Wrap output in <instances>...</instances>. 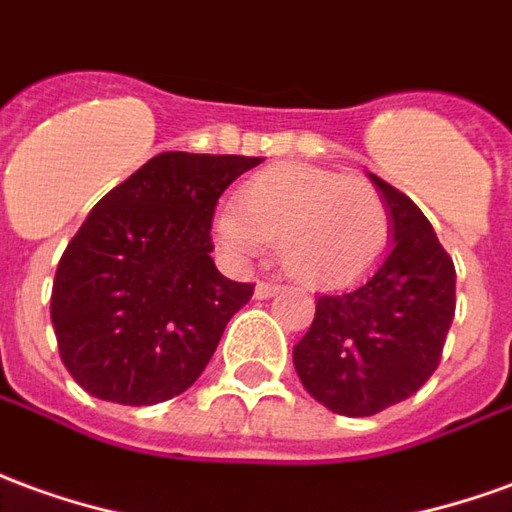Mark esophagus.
<instances>
[{
	"instance_id": "34e87169",
	"label": "esophagus",
	"mask_w": 512,
	"mask_h": 512,
	"mask_svg": "<svg viewBox=\"0 0 512 512\" xmlns=\"http://www.w3.org/2000/svg\"><path fill=\"white\" fill-rule=\"evenodd\" d=\"M277 293H280V285H274V282H257L255 285V299H271Z\"/></svg>"
}]
</instances>
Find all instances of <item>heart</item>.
Instances as JSON below:
<instances>
[{
	"instance_id": "obj_1",
	"label": "heart",
	"mask_w": 512,
	"mask_h": 512,
	"mask_svg": "<svg viewBox=\"0 0 512 512\" xmlns=\"http://www.w3.org/2000/svg\"><path fill=\"white\" fill-rule=\"evenodd\" d=\"M213 232L235 260L263 255L277 238L282 266L310 288H346L391 241V213L363 180L307 163H282L241 185L238 202L216 210Z\"/></svg>"
}]
</instances>
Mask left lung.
<instances>
[{
  "instance_id": "8db88e82",
  "label": "left lung",
  "mask_w": 512,
  "mask_h": 512,
  "mask_svg": "<svg viewBox=\"0 0 512 512\" xmlns=\"http://www.w3.org/2000/svg\"><path fill=\"white\" fill-rule=\"evenodd\" d=\"M391 213V246L346 291L316 299L293 346L305 391L338 416H374L430 380L455 318V263L413 199L368 174Z\"/></svg>"
}]
</instances>
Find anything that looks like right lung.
I'll return each mask as SVG.
<instances>
[{
    "mask_svg": "<svg viewBox=\"0 0 512 512\" xmlns=\"http://www.w3.org/2000/svg\"><path fill=\"white\" fill-rule=\"evenodd\" d=\"M263 157L160 152L105 194L57 266L52 327L63 366L116 405L188 391L255 285L213 263L219 196Z\"/></svg>",
    "mask_w": 512,
    "mask_h": 512,
    "instance_id": "1",
    "label": "right lung"
}]
</instances>
